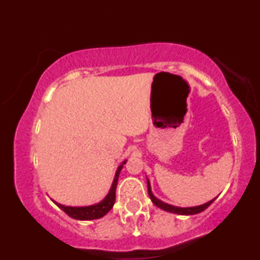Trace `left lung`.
Listing matches in <instances>:
<instances>
[{"instance_id":"1","label":"left lung","mask_w":260,"mask_h":260,"mask_svg":"<svg viewBox=\"0 0 260 260\" xmlns=\"http://www.w3.org/2000/svg\"><path fill=\"white\" fill-rule=\"evenodd\" d=\"M147 182H148V193H149V197H150L151 202L154 203L155 205H156L157 208L162 209V210L165 211H169V213H172V214H178V215H194V214H199L202 213L203 210H205L209 205L211 204L214 201H215L216 198L211 199V201H209L208 203H205V204H202V205H198V207H189V208H181V207H175V205H171V204H168V203H164L162 201H160V199H157L156 197L153 194V192H151V187H150V182L147 178Z\"/></svg>"}]
</instances>
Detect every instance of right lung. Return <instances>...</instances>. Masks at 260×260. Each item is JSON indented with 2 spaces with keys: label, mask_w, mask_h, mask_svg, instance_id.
<instances>
[{
  "label": "right lung",
  "mask_w": 260,
  "mask_h": 260,
  "mask_svg": "<svg viewBox=\"0 0 260 260\" xmlns=\"http://www.w3.org/2000/svg\"><path fill=\"white\" fill-rule=\"evenodd\" d=\"M126 162L127 160H124L123 162L118 166L109 193H107V196L103 199V201L96 203V204L88 205V207H66V205L59 204V203H56L55 201H53V203H55L58 208H61L67 215H70L71 217H73V219L76 220H94V219H100V217L105 216L106 214L111 210L113 204H115L116 187H117L118 176H120L121 170Z\"/></svg>",
  "instance_id": "add662e5"
}]
</instances>
